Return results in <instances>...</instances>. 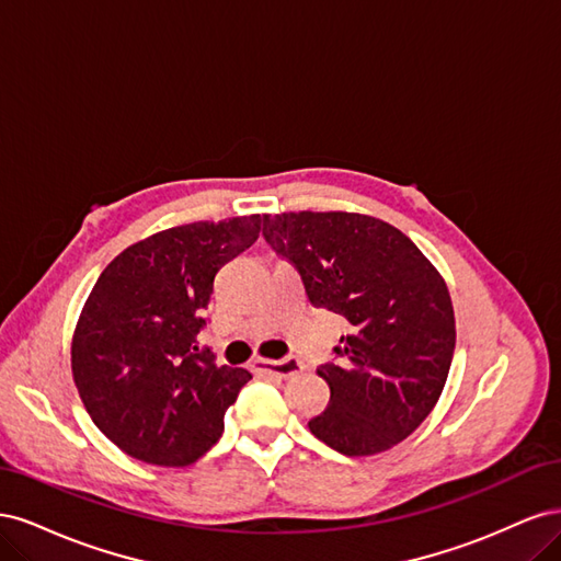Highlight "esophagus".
I'll list each match as a JSON object with an SVG mask.
<instances>
[{
  "label": "esophagus",
  "instance_id": "esophagus-1",
  "mask_svg": "<svg viewBox=\"0 0 561 561\" xmlns=\"http://www.w3.org/2000/svg\"><path fill=\"white\" fill-rule=\"evenodd\" d=\"M252 369L278 379H290V377H297L304 367L295 358H285V360H254Z\"/></svg>",
  "mask_w": 561,
  "mask_h": 561
}]
</instances>
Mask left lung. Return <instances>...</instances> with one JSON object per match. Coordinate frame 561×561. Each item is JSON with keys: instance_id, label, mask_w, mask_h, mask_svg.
<instances>
[{"instance_id": "left-lung-1", "label": "left lung", "mask_w": 561, "mask_h": 561, "mask_svg": "<svg viewBox=\"0 0 561 561\" xmlns=\"http://www.w3.org/2000/svg\"><path fill=\"white\" fill-rule=\"evenodd\" d=\"M264 241L301 276L313 307L348 322L318 375L330 404L309 431L344 456L412 435L443 393L456 344L449 290L402 231L355 213L264 215Z\"/></svg>"}]
</instances>
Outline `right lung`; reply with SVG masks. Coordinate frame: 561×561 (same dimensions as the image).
I'll use <instances>...</instances> for the list:
<instances>
[{
  "instance_id": "add662e5",
  "label": "right lung",
  "mask_w": 561,
  "mask_h": 561,
  "mask_svg": "<svg viewBox=\"0 0 561 561\" xmlns=\"http://www.w3.org/2000/svg\"><path fill=\"white\" fill-rule=\"evenodd\" d=\"M260 215L194 222L126 248L100 274L72 339V375L95 426L151 466H190L225 431L252 379L217 365L198 332L213 280L260 236Z\"/></svg>"
}]
</instances>
